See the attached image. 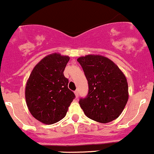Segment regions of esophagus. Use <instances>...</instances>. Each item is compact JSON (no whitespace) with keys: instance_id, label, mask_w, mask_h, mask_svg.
<instances>
[{"instance_id":"esophagus-1","label":"esophagus","mask_w":154,"mask_h":154,"mask_svg":"<svg viewBox=\"0 0 154 154\" xmlns=\"http://www.w3.org/2000/svg\"><path fill=\"white\" fill-rule=\"evenodd\" d=\"M74 94H75V96H76V97H78V96H79V92H78V90H76L75 91H74Z\"/></svg>"}]
</instances>
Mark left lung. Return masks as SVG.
Returning a JSON list of instances; mask_svg holds the SVG:
<instances>
[{
  "label": "left lung",
  "instance_id": "1",
  "mask_svg": "<svg viewBox=\"0 0 154 154\" xmlns=\"http://www.w3.org/2000/svg\"><path fill=\"white\" fill-rule=\"evenodd\" d=\"M88 83V94L79 104L88 118L106 124L118 118L129 99L126 77L114 62L102 55L77 59Z\"/></svg>",
  "mask_w": 154,
  "mask_h": 154
}]
</instances>
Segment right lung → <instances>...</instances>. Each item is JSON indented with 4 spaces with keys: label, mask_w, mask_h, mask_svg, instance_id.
Returning a JSON list of instances; mask_svg holds the SVG:
<instances>
[{
    "label": "right lung",
    "mask_w": 154,
    "mask_h": 154,
    "mask_svg": "<svg viewBox=\"0 0 154 154\" xmlns=\"http://www.w3.org/2000/svg\"><path fill=\"white\" fill-rule=\"evenodd\" d=\"M69 57L52 53L35 66L25 86V100L32 116L45 124L65 117L75 95L63 72Z\"/></svg>",
    "instance_id": "add662e5"
}]
</instances>
